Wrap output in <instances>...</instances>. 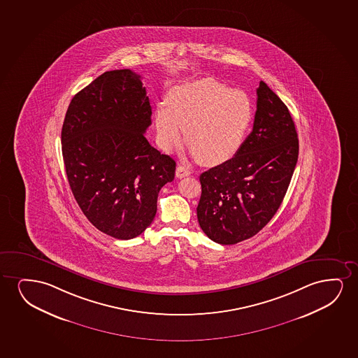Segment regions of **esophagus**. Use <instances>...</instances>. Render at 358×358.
I'll list each match as a JSON object with an SVG mask.
<instances>
[{"instance_id":"1","label":"esophagus","mask_w":358,"mask_h":358,"mask_svg":"<svg viewBox=\"0 0 358 358\" xmlns=\"http://www.w3.org/2000/svg\"><path fill=\"white\" fill-rule=\"evenodd\" d=\"M191 175V170L186 166H182L178 165L176 169V177L177 178H183V177L189 176Z\"/></svg>"}]
</instances>
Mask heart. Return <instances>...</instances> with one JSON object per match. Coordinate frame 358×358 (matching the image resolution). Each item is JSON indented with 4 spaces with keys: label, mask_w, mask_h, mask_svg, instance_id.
I'll return each mask as SVG.
<instances>
[{
    "label": "heart",
    "mask_w": 358,
    "mask_h": 358,
    "mask_svg": "<svg viewBox=\"0 0 358 358\" xmlns=\"http://www.w3.org/2000/svg\"><path fill=\"white\" fill-rule=\"evenodd\" d=\"M252 121V103L242 90L204 78L176 85L154 111L157 139L172 152L186 139L196 160L217 165L235 155Z\"/></svg>",
    "instance_id": "b5f03b06"
}]
</instances>
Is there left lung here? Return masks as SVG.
<instances>
[{"mask_svg": "<svg viewBox=\"0 0 358 358\" xmlns=\"http://www.w3.org/2000/svg\"><path fill=\"white\" fill-rule=\"evenodd\" d=\"M297 159L299 137L289 108L262 80L250 136L235 157L199 177L201 230L220 245L257 235L284 201Z\"/></svg>", "mask_w": 358, "mask_h": 358, "instance_id": "8db88e82", "label": "left lung"}]
</instances>
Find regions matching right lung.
Returning <instances> with one entry per match:
<instances>
[{
  "label": "right lung",
  "mask_w": 358,
  "mask_h": 358,
  "mask_svg": "<svg viewBox=\"0 0 358 358\" xmlns=\"http://www.w3.org/2000/svg\"><path fill=\"white\" fill-rule=\"evenodd\" d=\"M152 108L141 76L108 71L74 95L61 142L69 187L98 230L118 240L143 234L157 214L159 192L176 162L144 133Z\"/></svg>",
  "instance_id": "add662e5"
}]
</instances>
